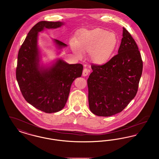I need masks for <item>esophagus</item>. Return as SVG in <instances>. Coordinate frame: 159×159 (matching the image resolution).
<instances>
[{
	"mask_svg": "<svg viewBox=\"0 0 159 159\" xmlns=\"http://www.w3.org/2000/svg\"><path fill=\"white\" fill-rule=\"evenodd\" d=\"M89 71V70L87 69V68H84L83 70V76H87L88 75Z\"/></svg>",
	"mask_w": 159,
	"mask_h": 159,
	"instance_id": "obj_1",
	"label": "esophagus"
}]
</instances>
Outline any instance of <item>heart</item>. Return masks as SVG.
<instances>
[{"instance_id": "b5f03b06", "label": "heart", "mask_w": 159, "mask_h": 159, "mask_svg": "<svg viewBox=\"0 0 159 159\" xmlns=\"http://www.w3.org/2000/svg\"><path fill=\"white\" fill-rule=\"evenodd\" d=\"M117 43L115 33L97 28L82 31L75 42H71L70 45L73 52L79 58L82 57V52L89 53L92 62L102 66L110 60Z\"/></svg>"}]
</instances>
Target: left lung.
I'll list each match as a JSON object with an SVG mask.
<instances>
[{
  "instance_id": "8db88e82",
  "label": "left lung",
  "mask_w": 159,
  "mask_h": 159,
  "mask_svg": "<svg viewBox=\"0 0 159 159\" xmlns=\"http://www.w3.org/2000/svg\"><path fill=\"white\" fill-rule=\"evenodd\" d=\"M118 54L102 66L92 65L88 79L92 113L108 117L120 113L136 95L143 61L135 41L125 28Z\"/></svg>"
}]
</instances>
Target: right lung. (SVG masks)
Returning <instances> with one entry per match:
<instances>
[{
	"label": "right lung",
	"mask_w": 159,
	"mask_h": 159,
	"mask_svg": "<svg viewBox=\"0 0 159 159\" xmlns=\"http://www.w3.org/2000/svg\"><path fill=\"white\" fill-rule=\"evenodd\" d=\"M64 23L42 21L31 29L21 46L17 60L16 78L24 99L31 106L47 113L61 111L68 99L71 84L81 77L83 66L69 64L57 58L51 65L40 64L38 45L39 33L45 29H57ZM58 49L67 45L53 39Z\"/></svg>",
	"instance_id": "obj_1"
}]
</instances>
